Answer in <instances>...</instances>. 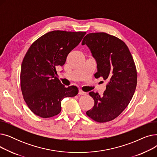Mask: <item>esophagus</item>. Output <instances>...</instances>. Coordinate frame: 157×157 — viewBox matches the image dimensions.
<instances>
[{
  "label": "esophagus",
  "mask_w": 157,
  "mask_h": 157,
  "mask_svg": "<svg viewBox=\"0 0 157 157\" xmlns=\"http://www.w3.org/2000/svg\"><path fill=\"white\" fill-rule=\"evenodd\" d=\"M79 95H86L87 94V93H86V92H83V91H82L81 90H79Z\"/></svg>",
  "instance_id": "1"
}]
</instances>
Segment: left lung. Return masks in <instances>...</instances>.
Segmentation results:
<instances>
[{
    "label": "left lung",
    "instance_id": "left-lung-1",
    "mask_svg": "<svg viewBox=\"0 0 157 157\" xmlns=\"http://www.w3.org/2000/svg\"><path fill=\"white\" fill-rule=\"evenodd\" d=\"M81 44L88 46L96 61L95 78L108 81L102 96L89 93L95 104L86 113L97 122L109 121L127 108L135 92L137 71L132 56L124 42L104 32L87 34Z\"/></svg>",
    "mask_w": 157,
    "mask_h": 157
}]
</instances>
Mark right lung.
Wrapping results in <instances>:
<instances>
[{
  "label": "right lung",
  "mask_w": 157,
  "mask_h": 157,
  "mask_svg": "<svg viewBox=\"0 0 157 157\" xmlns=\"http://www.w3.org/2000/svg\"><path fill=\"white\" fill-rule=\"evenodd\" d=\"M85 32H49L29 48L21 66L20 83L24 100L36 115L50 118L61 111L63 98L78 94L76 86L65 87L57 78L56 68L64 65L68 54Z\"/></svg>",
  "instance_id": "obj_1"
}]
</instances>
